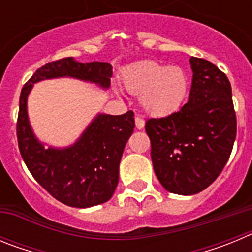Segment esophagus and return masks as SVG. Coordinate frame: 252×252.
<instances>
[{"mask_svg":"<svg viewBox=\"0 0 252 252\" xmlns=\"http://www.w3.org/2000/svg\"><path fill=\"white\" fill-rule=\"evenodd\" d=\"M135 124H136L137 130H141V128H144V126H145V121H144V119H141V117H135Z\"/></svg>","mask_w":252,"mask_h":252,"instance_id":"esophagus-1","label":"esophagus"}]
</instances>
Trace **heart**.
<instances>
[{
    "instance_id": "1",
    "label": "heart",
    "mask_w": 252,
    "mask_h": 252,
    "mask_svg": "<svg viewBox=\"0 0 252 252\" xmlns=\"http://www.w3.org/2000/svg\"><path fill=\"white\" fill-rule=\"evenodd\" d=\"M125 90L139 95L141 110L151 117H166L179 110L189 91L186 72L154 60L131 64L122 73Z\"/></svg>"
}]
</instances>
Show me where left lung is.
Listing matches in <instances>:
<instances>
[{"label": "left lung", "instance_id": "1", "mask_svg": "<svg viewBox=\"0 0 252 252\" xmlns=\"http://www.w3.org/2000/svg\"><path fill=\"white\" fill-rule=\"evenodd\" d=\"M189 99L178 112L151 119L154 171L170 193L193 195L221 174L236 139V115L228 78L208 60L192 57Z\"/></svg>", "mask_w": 252, "mask_h": 252}]
</instances>
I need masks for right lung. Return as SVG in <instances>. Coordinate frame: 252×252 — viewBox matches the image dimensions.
I'll list each match as a JSON object with an SVG mask.
<instances>
[{
    "label": "right lung",
    "mask_w": 252,
    "mask_h": 252,
    "mask_svg": "<svg viewBox=\"0 0 252 252\" xmlns=\"http://www.w3.org/2000/svg\"><path fill=\"white\" fill-rule=\"evenodd\" d=\"M112 74L108 63L64 58L37 69L21 91L17 139L22 159L37 183L69 207L88 208L110 201L119 184L122 153L135 128L133 112L97 113L72 145L58 148L35 135L28 113L29 94L35 83L57 78H74L107 91Z\"/></svg>",
    "instance_id": "1"
}]
</instances>
